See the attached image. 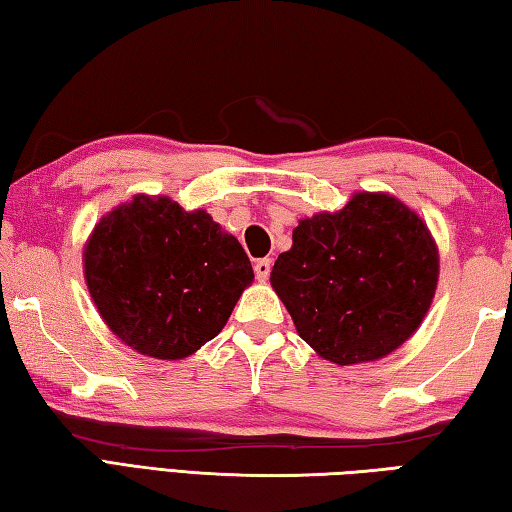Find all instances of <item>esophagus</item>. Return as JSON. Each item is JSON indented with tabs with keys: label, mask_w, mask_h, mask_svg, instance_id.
Instances as JSON below:
<instances>
[{
	"label": "esophagus",
	"mask_w": 512,
	"mask_h": 512,
	"mask_svg": "<svg viewBox=\"0 0 512 512\" xmlns=\"http://www.w3.org/2000/svg\"><path fill=\"white\" fill-rule=\"evenodd\" d=\"M254 272L258 281H267L269 272H272V258H260L254 263Z\"/></svg>",
	"instance_id": "34e87169"
}]
</instances>
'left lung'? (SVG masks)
<instances>
[{
	"mask_svg": "<svg viewBox=\"0 0 512 512\" xmlns=\"http://www.w3.org/2000/svg\"><path fill=\"white\" fill-rule=\"evenodd\" d=\"M272 287L323 359H383L421 325L439 278L428 227L388 194H356L336 214L298 223Z\"/></svg>",
	"mask_w": 512,
	"mask_h": 512,
	"instance_id": "8db88e82",
	"label": "left lung"
}]
</instances>
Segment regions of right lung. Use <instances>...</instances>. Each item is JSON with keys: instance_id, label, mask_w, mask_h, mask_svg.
Returning <instances> with one entry per match:
<instances>
[{"instance_id": "obj_1", "label": "right lung", "mask_w": 512, "mask_h": 512, "mask_svg": "<svg viewBox=\"0 0 512 512\" xmlns=\"http://www.w3.org/2000/svg\"><path fill=\"white\" fill-rule=\"evenodd\" d=\"M84 276L113 334L153 359H182L223 330L254 269L205 211L136 196L95 227Z\"/></svg>"}]
</instances>
